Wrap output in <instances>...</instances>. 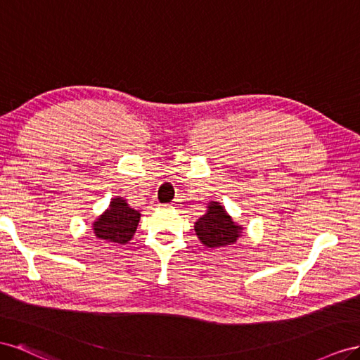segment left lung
<instances>
[{
    "label": "left lung",
    "instance_id": "obj_1",
    "mask_svg": "<svg viewBox=\"0 0 360 360\" xmlns=\"http://www.w3.org/2000/svg\"><path fill=\"white\" fill-rule=\"evenodd\" d=\"M200 243L211 249H221L237 243L243 228L235 223L219 202H210L208 211L194 223Z\"/></svg>",
    "mask_w": 360,
    "mask_h": 360
}]
</instances>
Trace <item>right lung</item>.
Listing matches in <instances>:
<instances>
[{"label": "right lung", "instance_id": "add662e5", "mask_svg": "<svg viewBox=\"0 0 360 360\" xmlns=\"http://www.w3.org/2000/svg\"><path fill=\"white\" fill-rule=\"evenodd\" d=\"M140 212L131 208L125 199H111L108 210L94 221L96 238L107 243L127 244L137 231Z\"/></svg>", "mask_w": 360, "mask_h": 360}]
</instances>
